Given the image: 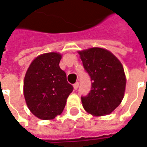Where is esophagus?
Listing matches in <instances>:
<instances>
[{
	"label": "esophagus",
	"mask_w": 147,
	"mask_h": 147,
	"mask_svg": "<svg viewBox=\"0 0 147 147\" xmlns=\"http://www.w3.org/2000/svg\"><path fill=\"white\" fill-rule=\"evenodd\" d=\"M73 86H74V89L76 90L78 89V87H79V83H78V82H76V83H74Z\"/></svg>",
	"instance_id": "34e87169"
}]
</instances>
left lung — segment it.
I'll list each match as a JSON object with an SVG mask.
<instances>
[{"mask_svg":"<svg viewBox=\"0 0 147 147\" xmlns=\"http://www.w3.org/2000/svg\"><path fill=\"white\" fill-rule=\"evenodd\" d=\"M79 54L92 82L89 94L81 97L83 108L94 116L111 113L120 104L125 91L123 65L105 49L90 48Z\"/></svg>","mask_w":147,"mask_h":147,"instance_id":"1","label":"left lung"}]
</instances>
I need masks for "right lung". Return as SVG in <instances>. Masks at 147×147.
Returning a JSON list of instances; mask_svg holds the SVG:
<instances>
[{
  "mask_svg": "<svg viewBox=\"0 0 147 147\" xmlns=\"http://www.w3.org/2000/svg\"><path fill=\"white\" fill-rule=\"evenodd\" d=\"M61 55L44 53L28 67L24 81V94L28 108L42 120H52L64 110L73 86L59 66Z\"/></svg>",
  "mask_w": 147,
  "mask_h": 147,
  "instance_id": "right-lung-1",
  "label": "right lung"
}]
</instances>
